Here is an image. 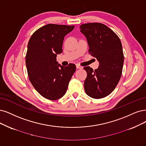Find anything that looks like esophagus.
Wrapping results in <instances>:
<instances>
[{
    "instance_id": "34e87169",
    "label": "esophagus",
    "mask_w": 146,
    "mask_h": 146,
    "mask_svg": "<svg viewBox=\"0 0 146 146\" xmlns=\"http://www.w3.org/2000/svg\"><path fill=\"white\" fill-rule=\"evenodd\" d=\"M76 68L78 69H82L83 68V67H82L81 66H80L79 64H76Z\"/></svg>"
}]
</instances>
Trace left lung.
Listing matches in <instances>:
<instances>
[{"instance_id":"1","label":"left lung","mask_w":146,"mask_h":146,"mask_svg":"<svg viewBox=\"0 0 146 146\" xmlns=\"http://www.w3.org/2000/svg\"><path fill=\"white\" fill-rule=\"evenodd\" d=\"M80 29L87 38L90 54L99 62L95 70L89 66L84 67L87 73L85 93L94 99L104 98L114 90L121 76L124 55L121 41L114 31L102 23L83 24Z\"/></svg>"}]
</instances>
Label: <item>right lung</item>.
Masks as SVG:
<instances>
[{
  "instance_id": "right-lung-1",
  "label": "right lung",
  "mask_w": 146,
  "mask_h": 146,
  "mask_svg": "<svg viewBox=\"0 0 146 146\" xmlns=\"http://www.w3.org/2000/svg\"><path fill=\"white\" fill-rule=\"evenodd\" d=\"M74 28L48 24L37 29L28 42L26 65L29 79L38 93L47 99L61 98L76 71L74 64L64 67L56 61L58 54L62 52L64 36Z\"/></svg>"
}]
</instances>
